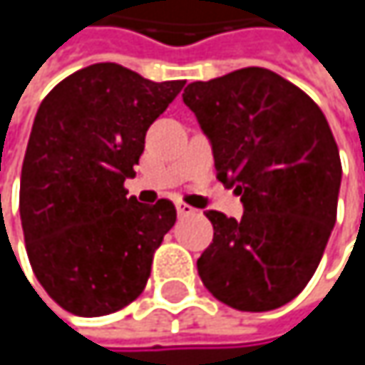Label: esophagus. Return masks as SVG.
Here are the masks:
<instances>
[{"label":"esophagus","mask_w":365,"mask_h":365,"mask_svg":"<svg viewBox=\"0 0 365 365\" xmlns=\"http://www.w3.org/2000/svg\"><path fill=\"white\" fill-rule=\"evenodd\" d=\"M194 213H196V209H192L190 205L178 202V215H180V217H187V215H194Z\"/></svg>","instance_id":"esophagus-1"}]
</instances>
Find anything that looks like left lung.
Returning a JSON list of instances; mask_svg holds the SVG:
<instances>
[{
	"instance_id": "8db88e82",
	"label": "left lung",
	"mask_w": 365,
	"mask_h": 365,
	"mask_svg": "<svg viewBox=\"0 0 365 365\" xmlns=\"http://www.w3.org/2000/svg\"><path fill=\"white\" fill-rule=\"evenodd\" d=\"M183 103L211 141L217 180L243 217L207 211L213 243L196 262L224 304L262 313L294 300L315 274L336 224L340 156L319 106L264 67L192 82Z\"/></svg>"
}]
</instances>
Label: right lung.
<instances>
[{
	"label": "right lung",
	"instance_id": "right-lung-1",
	"mask_svg": "<svg viewBox=\"0 0 365 365\" xmlns=\"http://www.w3.org/2000/svg\"><path fill=\"white\" fill-rule=\"evenodd\" d=\"M185 80L152 82L95 63L58 82L34 120L21 173L27 255L46 294L80 317L110 315L145 287L175 205L126 198L150 124Z\"/></svg>",
	"mask_w": 365,
	"mask_h": 365
}]
</instances>
